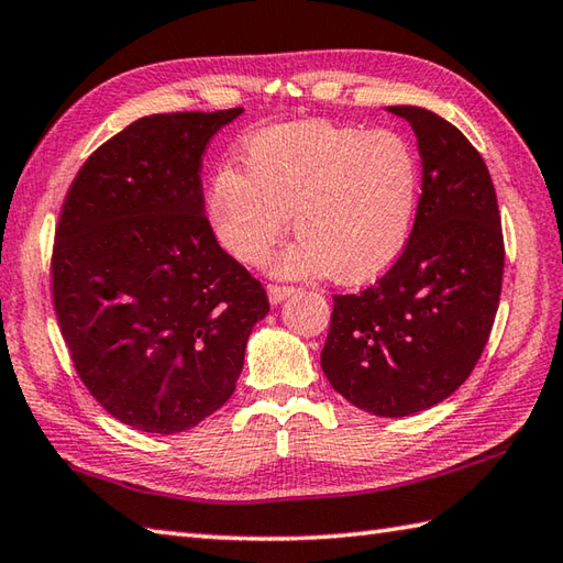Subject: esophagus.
Returning a JSON list of instances; mask_svg holds the SVG:
<instances>
[{
  "label": "esophagus",
  "mask_w": 563,
  "mask_h": 563,
  "mask_svg": "<svg viewBox=\"0 0 563 563\" xmlns=\"http://www.w3.org/2000/svg\"><path fill=\"white\" fill-rule=\"evenodd\" d=\"M292 292H295L292 285H268V300H271V305H280L283 300H288Z\"/></svg>",
  "instance_id": "1"
}]
</instances>
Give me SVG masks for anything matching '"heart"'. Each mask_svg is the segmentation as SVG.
<instances>
[{"instance_id": "1", "label": "heart", "mask_w": 563, "mask_h": 563, "mask_svg": "<svg viewBox=\"0 0 563 563\" xmlns=\"http://www.w3.org/2000/svg\"><path fill=\"white\" fill-rule=\"evenodd\" d=\"M242 162L244 172L220 166L206 194L212 234L236 261H266L290 214L300 242L275 263L285 275L369 283L411 242L423 174L397 133L331 121L273 125L249 137Z\"/></svg>"}]
</instances>
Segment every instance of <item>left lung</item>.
<instances>
[{
  "mask_svg": "<svg viewBox=\"0 0 563 563\" xmlns=\"http://www.w3.org/2000/svg\"><path fill=\"white\" fill-rule=\"evenodd\" d=\"M423 162L411 242L357 295H333L321 369L367 413L399 418L448 399L479 363L504 285V230L482 154L445 118L389 106Z\"/></svg>",
  "mask_w": 563,
  "mask_h": 563,
  "instance_id": "8db88e82",
  "label": "left lung"
}]
</instances>
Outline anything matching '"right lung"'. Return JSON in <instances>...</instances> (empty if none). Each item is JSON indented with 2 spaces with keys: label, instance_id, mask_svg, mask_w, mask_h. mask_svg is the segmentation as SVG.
I'll return each mask as SVG.
<instances>
[{
  "label": "right lung",
  "instance_id": "add662e5",
  "mask_svg": "<svg viewBox=\"0 0 563 563\" xmlns=\"http://www.w3.org/2000/svg\"><path fill=\"white\" fill-rule=\"evenodd\" d=\"M242 109L140 118L69 186L53 305L84 387L145 433H181L232 397L268 295L218 244L202 154Z\"/></svg>",
  "mask_w": 563,
  "mask_h": 563
}]
</instances>
